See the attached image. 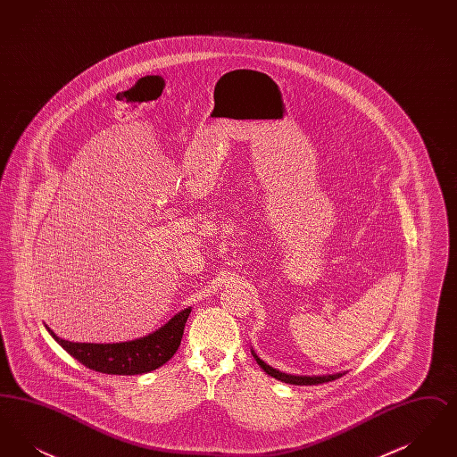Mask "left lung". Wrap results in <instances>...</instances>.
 <instances>
[{
  "label": "left lung",
  "mask_w": 457,
  "mask_h": 457,
  "mask_svg": "<svg viewBox=\"0 0 457 457\" xmlns=\"http://www.w3.org/2000/svg\"><path fill=\"white\" fill-rule=\"evenodd\" d=\"M252 354H253V358L257 360V363L261 365V369L263 370L267 375H270V377H274V378H278V380H281V382H286V384H293V386H317V384H326V382H332V380H336V378H339V377L345 375V373L313 375V377L291 375V373H283V371H279V370L272 369L270 365H267L265 361H262L261 358L255 354L253 349H252Z\"/></svg>",
  "instance_id": "obj_1"
}]
</instances>
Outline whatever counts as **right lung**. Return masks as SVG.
Wrapping results in <instances>:
<instances>
[{"instance_id":"add662e5","label":"right lung","mask_w":457,"mask_h":457,"mask_svg":"<svg viewBox=\"0 0 457 457\" xmlns=\"http://www.w3.org/2000/svg\"><path fill=\"white\" fill-rule=\"evenodd\" d=\"M190 312V306L181 310L168 324L145 337L112 345L70 343L58 337L49 327L46 326V328L66 353L87 369L108 375H142L162 367L173 358L179 348Z\"/></svg>"}]
</instances>
